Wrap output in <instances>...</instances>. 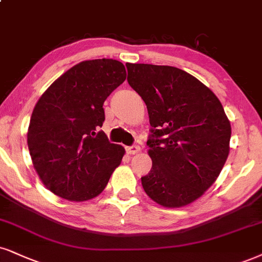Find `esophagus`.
Listing matches in <instances>:
<instances>
[{
    "label": "esophagus",
    "instance_id": "34e87169",
    "mask_svg": "<svg viewBox=\"0 0 262 262\" xmlns=\"http://www.w3.org/2000/svg\"><path fill=\"white\" fill-rule=\"evenodd\" d=\"M141 150V148L138 146H131V147H126V151H127L128 154H136L138 151Z\"/></svg>",
    "mask_w": 262,
    "mask_h": 262
}]
</instances>
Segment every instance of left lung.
I'll return each mask as SVG.
<instances>
[{"label":"left lung","instance_id":"left-lung-1","mask_svg":"<svg viewBox=\"0 0 262 262\" xmlns=\"http://www.w3.org/2000/svg\"><path fill=\"white\" fill-rule=\"evenodd\" d=\"M126 68L151 126L147 144L153 165L141 177L144 192L165 208L188 205L212 186L230 154L231 124L224 106L209 87L179 68Z\"/></svg>","mask_w":262,"mask_h":262}]
</instances>
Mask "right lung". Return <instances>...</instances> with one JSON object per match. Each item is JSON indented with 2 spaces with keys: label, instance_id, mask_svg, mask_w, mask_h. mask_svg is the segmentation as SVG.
<instances>
[{
  "label": "right lung",
  "instance_id": "right-lung-1",
  "mask_svg": "<svg viewBox=\"0 0 262 262\" xmlns=\"http://www.w3.org/2000/svg\"><path fill=\"white\" fill-rule=\"evenodd\" d=\"M126 79L115 59L83 60L42 93L28 128L35 171L60 198L85 202L99 195L120 165L124 147L103 131V103Z\"/></svg>",
  "mask_w": 262,
  "mask_h": 262
}]
</instances>
